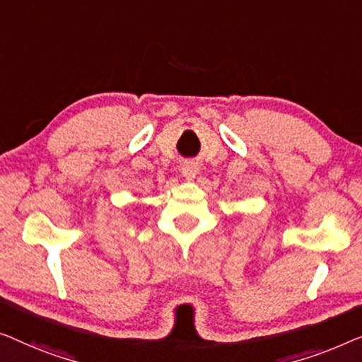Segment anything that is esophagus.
Returning a JSON list of instances; mask_svg holds the SVG:
<instances>
[{
    "mask_svg": "<svg viewBox=\"0 0 362 362\" xmlns=\"http://www.w3.org/2000/svg\"><path fill=\"white\" fill-rule=\"evenodd\" d=\"M198 174V165L195 162H185L182 167V175L185 177L187 180H193Z\"/></svg>",
    "mask_w": 362,
    "mask_h": 362,
    "instance_id": "1",
    "label": "esophagus"
}]
</instances>
